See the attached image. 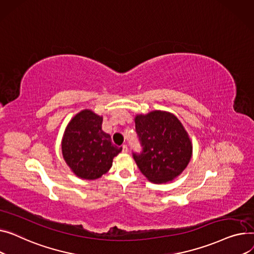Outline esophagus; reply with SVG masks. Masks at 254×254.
<instances>
[{"label": "esophagus", "mask_w": 254, "mask_h": 254, "mask_svg": "<svg viewBox=\"0 0 254 254\" xmlns=\"http://www.w3.org/2000/svg\"><path fill=\"white\" fill-rule=\"evenodd\" d=\"M122 152L125 153V154L128 153V146H127L126 144H123V145H122Z\"/></svg>", "instance_id": "1"}]
</instances>
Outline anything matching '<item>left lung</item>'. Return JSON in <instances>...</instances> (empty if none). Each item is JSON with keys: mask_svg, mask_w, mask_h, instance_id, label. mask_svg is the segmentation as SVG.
<instances>
[{"mask_svg": "<svg viewBox=\"0 0 254 254\" xmlns=\"http://www.w3.org/2000/svg\"><path fill=\"white\" fill-rule=\"evenodd\" d=\"M135 129L143 147L133 154L140 172L153 184L174 181L187 168L192 144L178 118L165 111H153L134 118Z\"/></svg>", "mask_w": 254, "mask_h": 254, "instance_id": "1", "label": "left lung"}]
</instances>
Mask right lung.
I'll use <instances>...</instances> for the list:
<instances>
[{
	"label": "right lung",
	"instance_id": "1",
	"mask_svg": "<svg viewBox=\"0 0 254 254\" xmlns=\"http://www.w3.org/2000/svg\"><path fill=\"white\" fill-rule=\"evenodd\" d=\"M102 116L83 110L71 118L62 140L64 159L72 173L82 180L94 181L106 174L122 147L112 143L101 129Z\"/></svg>",
	"mask_w": 254,
	"mask_h": 254
}]
</instances>
